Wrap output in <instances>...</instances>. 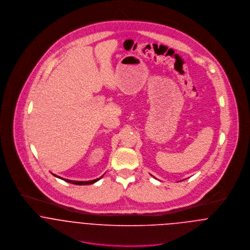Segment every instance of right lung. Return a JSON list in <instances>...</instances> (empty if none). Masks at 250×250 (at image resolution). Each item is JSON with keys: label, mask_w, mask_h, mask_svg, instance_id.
Segmentation results:
<instances>
[{"label": "right lung", "mask_w": 250, "mask_h": 250, "mask_svg": "<svg viewBox=\"0 0 250 250\" xmlns=\"http://www.w3.org/2000/svg\"><path fill=\"white\" fill-rule=\"evenodd\" d=\"M55 176H57V175H55ZM57 177H59V176H57ZM59 178H61V177H59ZM62 180H64V181H66V182H68V183H71V184H75V185H89V184H93V183H95L96 181H98L99 179H95V180H92V181H85V182H79V181H71V180H67V179H63L62 178Z\"/></svg>", "instance_id": "add662e5"}]
</instances>
